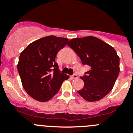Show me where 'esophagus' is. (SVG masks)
I'll return each mask as SVG.
<instances>
[{"mask_svg": "<svg viewBox=\"0 0 133 133\" xmlns=\"http://www.w3.org/2000/svg\"><path fill=\"white\" fill-rule=\"evenodd\" d=\"M77 78H78V75H77L76 74H74L72 76V79H76Z\"/></svg>", "mask_w": 133, "mask_h": 133, "instance_id": "1", "label": "esophagus"}]
</instances>
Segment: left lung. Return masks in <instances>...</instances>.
Returning <instances> with one entry per match:
<instances>
[{
	"label": "left lung",
	"mask_w": 133,
	"mask_h": 133,
	"mask_svg": "<svg viewBox=\"0 0 133 133\" xmlns=\"http://www.w3.org/2000/svg\"><path fill=\"white\" fill-rule=\"evenodd\" d=\"M68 45L83 64L91 66L81 79L84 86L78 93L87 101H99L110 93L119 73V57L113 47L94 36L71 39Z\"/></svg>",
	"instance_id": "8db88e82"
}]
</instances>
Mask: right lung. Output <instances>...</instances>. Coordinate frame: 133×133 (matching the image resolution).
I'll return each instance as SVG.
<instances>
[{"label":"right lung","instance_id":"obj_1","mask_svg":"<svg viewBox=\"0 0 133 133\" xmlns=\"http://www.w3.org/2000/svg\"><path fill=\"white\" fill-rule=\"evenodd\" d=\"M68 42L66 38L45 36L30 44L20 54L17 70L25 91L34 99L49 101L69 78L60 72L55 61L57 53Z\"/></svg>","mask_w":133,"mask_h":133}]
</instances>
